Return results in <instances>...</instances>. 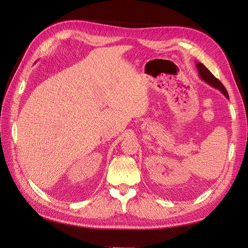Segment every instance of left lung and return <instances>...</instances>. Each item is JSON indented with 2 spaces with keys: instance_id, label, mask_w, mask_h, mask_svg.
<instances>
[{
  "instance_id": "obj_1",
  "label": "left lung",
  "mask_w": 248,
  "mask_h": 248,
  "mask_svg": "<svg viewBox=\"0 0 248 248\" xmlns=\"http://www.w3.org/2000/svg\"><path fill=\"white\" fill-rule=\"evenodd\" d=\"M197 68H198V72L200 74V77L202 80H205L207 84H209L210 86H212L216 89H218L219 91L222 92V94L227 97V98H229V94H228V91L227 89L224 88V86L221 84V82L217 79L213 74L210 72L207 68L206 66L204 64H202L200 62H197Z\"/></svg>"
}]
</instances>
